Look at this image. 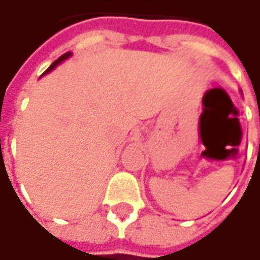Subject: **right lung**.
I'll return each instance as SVG.
<instances>
[{
  "label": "right lung",
  "mask_w": 260,
  "mask_h": 260,
  "mask_svg": "<svg viewBox=\"0 0 260 260\" xmlns=\"http://www.w3.org/2000/svg\"><path fill=\"white\" fill-rule=\"evenodd\" d=\"M68 57H71V52H66V54H63L61 57H58V60H55V61H54V63H52V64H51V66H49V68L46 69V72L52 71V69H54V68H55V66L58 64V63H61V61H63V60H66ZM46 72H45V74H46Z\"/></svg>",
  "instance_id": "add662e5"
}]
</instances>
